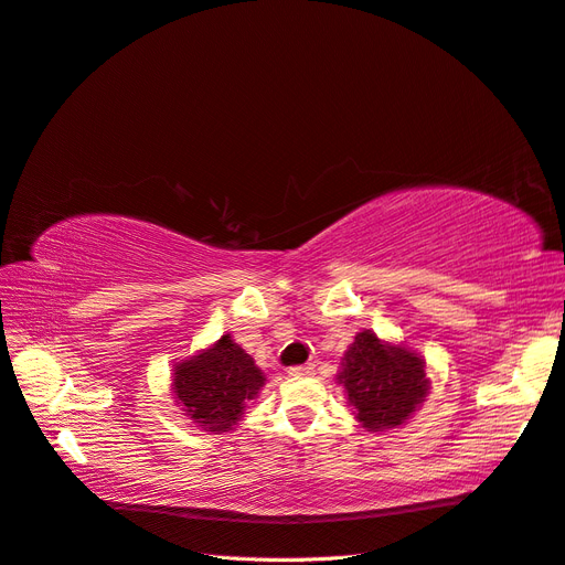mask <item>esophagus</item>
<instances>
[{"label":"esophagus","mask_w":565,"mask_h":565,"mask_svg":"<svg viewBox=\"0 0 565 565\" xmlns=\"http://www.w3.org/2000/svg\"><path fill=\"white\" fill-rule=\"evenodd\" d=\"M312 372H315L312 364H300V366H291V369H288V376L300 379V376H312Z\"/></svg>","instance_id":"34e87169"}]
</instances>
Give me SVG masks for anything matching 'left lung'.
Listing matches in <instances>:
<instances>
[{
	"mask_svg": "<svg viewBox=\"0 0 565 565\" xmlns=\"http://www.w3.org/2000/svg\"><path fill=\"white\" fill-rule=\"evenodd\" d=\"M338 383L366 430L407 424L430 391L426 360L405 343H385L374 331H360L341 360Z\"/></svg>",
	"mask_w": 565,
	"mask_h": 565,
	"instance_id": "8db88e82",
	"label": "left lung"
}]
</instances>
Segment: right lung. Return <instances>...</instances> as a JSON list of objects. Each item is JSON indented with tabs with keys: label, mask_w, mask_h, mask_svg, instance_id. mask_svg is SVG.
<instances>
[{
	"label": "right lung",
	"mask_w": 565,
	"mask_h": 565,
	"mask_svg": "<svg viewBox=\"0 0 565 565\" xmlns=\"http://www.w3.org/2000/svg\"><path fill=\"white\" fill-rule=\"evenodd\" d=\"M263 385V369L230 333L172 369L174 402L193 424L211 433L232 430Z\"/></svg>",
	"instance_id": "add662e5"
}]
</instances>
